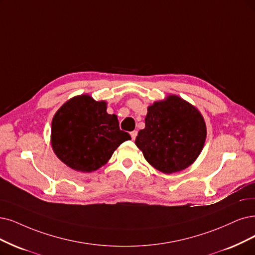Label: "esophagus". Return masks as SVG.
<instances>
[{
    "label": "esophagus",
    "instance_id": "esophagus-1",
    "mask_svg": "<svg viewBox=\"0 0 255 255\" xmlns=\"http://www.w3.org/2000/svg\"><path fill=\"white\" fill-rule=\"evenodd\" d=\"M130 135H131V138H132V139L134 140V139H135V137H136V135H137V131H135V130H134V131H132V132L130 133Z\"/></svg>",
    "mask_w": 255,
    "mask_h": 255
}]
</instances>
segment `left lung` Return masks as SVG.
<instances>
[{"label":"left lung","instance_id":"1","mask_svg":"<svg viewBox=\"0 0 255 255\" xmlns=\"http://www.w3.org/2000/svg\"><path fill=\"white\" fill-rule=\"evenodd\" d=\"M206 137V123L199 109L169 94L148 106L145 128L138 131L135 145L153 168L170 174L196 161Z\"/></svg>","mask_w":255,"mask_h":255}]
</instances>
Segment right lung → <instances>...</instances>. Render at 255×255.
Wrapping results in <instances>:
<instances>
[{
	"label": "right lung",
	"instance_id": "obj_1",
	"mask_svg": "<svg viewBox=\"0 0 255 255\" xmlns=\"http://www.w3.org/2000/svg\"><path fill=\"white\" fill-rule=\"evenodd\" d=\"M128 139L130 135L120 130L118 117L107 113V102L96 101L89 94L71 98L52 118L53 152L75 171L98 170Z\"/></svg>",
	"mask_w": 255,
	"mask_h": 255
}]
</instances>
